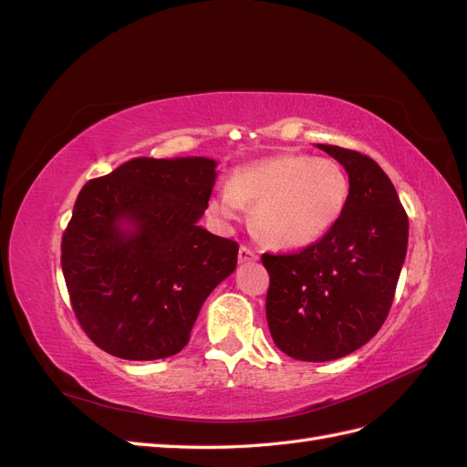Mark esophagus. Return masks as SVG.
Returning a JSON list of instances; mask_svg holds the SVG:
<instances>
[{
    "instance_id": "obj_1",
    "label": "esophagus",
    "mask_w": 467,
    "mask_h": 467,
    "mask_svg": "<svg viewBox=\"0 0 467 467\" xmlns=\"http://www.w3.org/2000/svg\"><path fill=\"white\" fill-rule=\"evenodd\" d=\"M237 259H239V263H253V261H257L259 259V255L253 249H249V247H245V245H242L239 247V253H237Z\"/></svg>"
}]
</instances>
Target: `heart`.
Returning <instances> with one entry per match:
<instances>
[{"mask_svg":"<svg viewBox=\"0 0 467 467\" xmlns=\"http://www.w3.org/2000/svg\"><path fill=\"white\" fill-rule=\"evenodd\" d=\"M350 199V181L333 160L306 153H276L234 169L228 187L212 194L210 212L235 222L245 206L268 245L304 249L316 245L341 222Z\"/></svg>","mask_w":467,"mask_h":467,"instance_id":"b5f03b06","label":"heart"}]
</instances>
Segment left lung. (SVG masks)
Wrapping results in <instances>:
<instances>
[{
	"label": "left lung",
	"instance_id": "left-lung-1",
	"mask_svg": "<svg viewBox=\"0 0 467 467\" xmlns=\"http://www.w3.org/2000/svg\"><path fill=\"white\" fill-rule=\"evenodd\" d=\"M345 167L350 199L335 228L294 255H263L271 276L266 321L275 345L306 362L343 358L386 321L407 255L409 220L372 158L317 144Z\"/></svg>",
	"mask_w": 467,
	"mask_h": 467
}]
</instances>
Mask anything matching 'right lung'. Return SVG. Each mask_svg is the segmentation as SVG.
Wrapping results in <instances>:
<instances>
[{"label":"right lung","instance_id":"obj_1","mask_svg":"<svg viewBox=\"0 0 467 467\" xmlns=\"http://www.w3.org/2000/svg\"><path fill=\"white\" fill-rule=\"evenodd\" d=\"M210 158H134L81 189L62 237V271L91 341L124 360L185 348L239 245L199 225L216 181Z\"/></svg>","mask_w":467,"mask_h":467}]
</instances>
